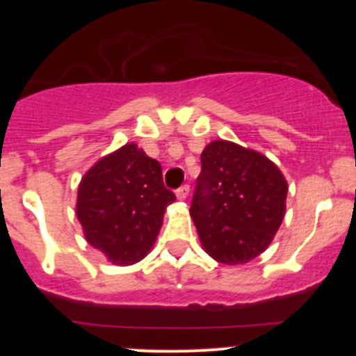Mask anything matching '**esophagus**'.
I'll list each match as a JSON object with an SVG mask.
<instances>
[{"label": "esophagus", "instance_id": "esophagus-1", "mask_svg": "<svg viewBox=\"0 0 356 356\" xmlns=\"http://www.w3.org/2000/svg\"><path fill=\"white\" fill-rule=\"evenodd\" d=\"M175 195H177L179 200H186V198H188V195H189V184H182L181 188H179L177 191H175Z\"/></svg>", "mask_w": 356, "mask_h": 356}]
</instances>
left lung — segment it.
Segmentation results:
<instances>
[{"instance_id": "8db88e82", "label": "left lung", "mask_w": 356, "mask_h": 356, "mask_svg": "<svg viewBox=\"0 0 356 356\" xmlns=\"http://www.w3.org/2000/svg\"><path fill=\"white\" fill-rule=\"evenodd\" d=\"M286 196V179L268 158L234 143H210L191 201L201 245L224 265L253 260L277 232Z\"/></svg>"}]
</instances>
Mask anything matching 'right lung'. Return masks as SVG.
<instances>
[{"mask_svg":"<svg viewBox=\"0 0 356 356\" xmlns=\"http://www.w3.org/2000/svg\"><path fill=\"white\" fill-rule=\"evenodd\" d=\"M174 201L161 165L136 145H125L84 175L77 218L89 245L111 264L131 265L152 250L165 210Z\"/></svg>","mask_w":356,"mask_h":356,"instance_id":"add662e5","label":"right lung"}]
</instances>
